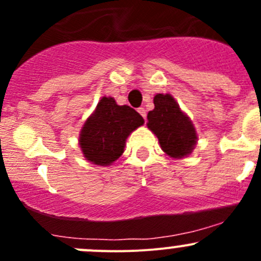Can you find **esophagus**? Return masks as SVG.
Listing matches in <instances>:
<instances>
[{"mask_svg":"<svg viewBox=\"0 0 261 261\" xmlns=\"http://www.w3.org/2000/svg\"><path fill=\"white\" fill-rule=\"evenodd\" d=\"M138 112L146 120V110L144 109V107H140V109H138Z\"/></svg>","mask_w":261,"mask_h":261,"instance_id":"esophagus-1","label":"esophagus"}]
</instances>
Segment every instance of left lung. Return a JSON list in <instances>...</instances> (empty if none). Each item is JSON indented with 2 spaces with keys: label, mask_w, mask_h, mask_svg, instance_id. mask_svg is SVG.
<instances>
[{
  "label": "left lung",
  "mask_w": 261,
  "mask_h": 261,
  "mask_svg": "<svg viewBox=\"0 0 261 261\" xmlns=\"http://www.w3.org/2000/svg\"><path fill=\"white\" fill-rule=\"evenodd\" d=\"M154 110L147 114V128L159 140L160 147L173 159H183L196 147V127L186 112L169 93L154 97Z\"/></svg>",
  "instance_id": "8db88e82"
}]
</instances>
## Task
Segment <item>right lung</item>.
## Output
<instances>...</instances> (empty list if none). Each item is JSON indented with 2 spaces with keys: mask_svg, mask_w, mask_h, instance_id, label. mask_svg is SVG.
<instances>
[{
  "mask_svg": "<svg viewBox=\"0 0 261 261\" xmlns=\"http://www.w3.org/2000/svg\"><path fill=\"white\" fill-rule=\"evenodd\" d=\"M143 125L144 118L135 110L103 96L81 128L78 143L83 156L92 164L109 167L125 151L128 135Z\"/></svg>",
  "mask_w": 261,
  "mask_h": 261,
  "instance_id": "add662e5",
  "label": "right lung"
}]
</instances>
